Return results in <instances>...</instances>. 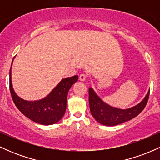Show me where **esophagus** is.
<instances>
[{
  "instance_id": "34e87169",
  "label": "esophagus",
  "mask_w": 160,
  "mask_h": 160,
  "mask_svg": "<svg viewBox=\"0 0 160 160\" xmlns=\"http://www.w3.org/2000/svg\"><path fill=\"white\" fill-rule=\"evenodd\" d=\"M86 74H81L79 76V79H80V80H81V81H84V80H86Z\"/></svg>"
}]
</instances>
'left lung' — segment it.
I'll list each match as a JSON object with an SVG mask.
<instances>
[{
    "instance_id": "8db88e82",
    "label": "left lung",
    "mask_w": 160,
    "mask_h": 160,
    "mask_svg": "<svg viewBox=\"0 0 160 160\" xmlns=\"http://www.w3.org/2000/svg\"><path fill=\"white\" fill-rule=\"evenodd\" d=\"M150 90L139 104L128 109H119L104 102L93 89H89V108L92 117L100 124L108 126H117L126 122L138 116L148 103Z\"/></svg>"
}]
</instances>
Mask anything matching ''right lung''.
<instances>
[{"mask_svg":"<svg viewBox=\"0 0 160 160\" xmlns=\"http://www.w3.org/2000/svg\"><path fill=\"white\" fill-rule=\"evenodd\" d=\"M78 80V76L62 79L51 92L45 98L38 101L24 100L12 88L10 71V90L12 101L25 117L41 125L56 123L65 114L67 106V96L70 88Z\"/></svg>","mask_w":160,"mask_h":160,"instance_id":"obj_1","label":"right lung"}]
</instances>
